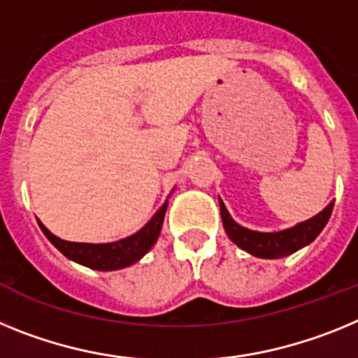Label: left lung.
Wrapping results in <instances>:
<instances>
[{"label": "left lung", "mask_w": 358, "mask_h": 358, "mask_svg": "<svg viewBox=\"0 0 358 358\" xmlns=\"http://www.w3.org/2000/svg\"><path fill=\"white\" fill-rule=\"evenodd\" d=\"M220 210H222L225 232L239 248H243L245 252L252 254L256 257H263V259H279V257L297 252L299 248L310 245L317 236L321 234V231L328 223L329 216H331L334 201L324 210L317 214V216L310 217V220L303 223H297V225L287 229V231L279 232L248 231L245 227L238 225L231 217L229 210H227L222 198H220Z\"/></svg>", "instance_id": "obj_1"}]
</instances>
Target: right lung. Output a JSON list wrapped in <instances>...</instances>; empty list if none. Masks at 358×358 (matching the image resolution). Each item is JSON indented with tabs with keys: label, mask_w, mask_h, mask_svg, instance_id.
Masks as SVG:
<instances>
[{
	"label": "right lung",
	"mask_w": 358,
	"mask_h": 358,
	"mask_svg": "<svg viewBox=\"0 0 358 358\" xmlns=\"http://www.w3.org/2000/svg\"><path fill=\"white\" fill-rule=\"evenodd\" d=\"M167 210V200L157 210L151 220L142 227L136 234L129 238L119 239L113 243H76V241H64L57 238L39 222L43 234L52 241L59 252H63L68 259L76 261L79 265H85L93 270H119L124 266H129L141 259L148 250H151L157 243L158 236L162 231V223Z\"/></svg>",
	"instance_id": "right-lung-1"
}]
</instances>
